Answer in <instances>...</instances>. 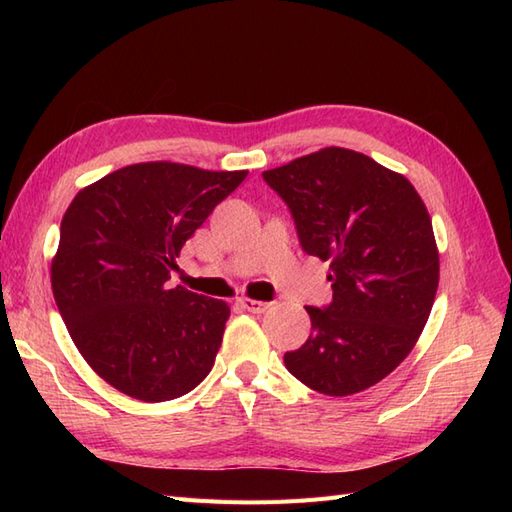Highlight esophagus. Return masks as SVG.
Returning a JSON list of instances; mask_svg holds the SVG:
<instances>
[{
  "label": "esophagus",
  "mask_w": 512,
  "mask_h": 512,
  "mask_svg": "<svg viewBox=\"0 0 512 512\" xmlns=\"http://www.w3.org/2000/svg\"><path fill=\"white\" fill-rule=\"evenodd\" d=\"M239 306L246 308L248 312H253V314H262V312H266V310L270 308V303H268V301H259V299H248V297H244V299H239Z\"/></svg>",
  "instance_id": "34e87169"
}]
</instances>
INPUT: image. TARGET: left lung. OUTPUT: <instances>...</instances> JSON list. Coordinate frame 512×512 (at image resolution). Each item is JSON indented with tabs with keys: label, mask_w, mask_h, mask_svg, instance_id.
<instances>
[{
	"label": "left lung",
	"mask_w": 512,
	"mask_h": 512,
	"mask_svg": "<svg viewBox=\"0 0 512 512\" xmlns=\"http://www.w3.org/2000/svg\"><path fill=\"white\" fill-rule=\"evenodd\" d=\"M264 180L290 206L303 250L332 268V303L306 308L312 332L286 352L288 372L325 396L380 383L418 343L438 292L427 206L402 173L343 147L268 169Z\"/></svg>",
	"instance_id": "8db88e82"
}]
</instances>
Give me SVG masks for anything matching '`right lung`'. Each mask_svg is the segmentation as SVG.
<instances>
[{"mask_svg":"<svg viewBox=\"0 0 512 512\" xmlns=\"http://www.w3.org/2000/svg\"><path fill=\"white\" fill-rule=\"evenodd\" d=\"M246 176L156 160L74 195L52 257V292L76 350L114 389L165 402L209 376L231 308L167 279L184 242Z\"/></svg>","mask_w":512,"mask_h":512,"instance_id":"1","label":"right lung"}]
</instances>
